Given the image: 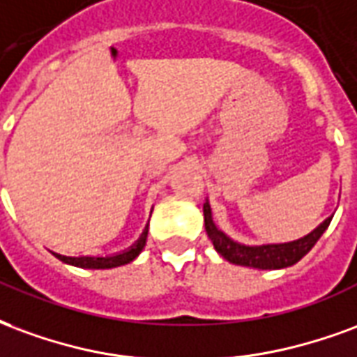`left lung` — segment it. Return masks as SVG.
Masks as SVG:
<instances>
[{
  "label": "left lung",
  "mask_w": 357,
  "mask_h": 357,
  "mask_svg": "<svg viewBox=\"0 0 357 357\" xmlns=\"http://www.w3.org/2000/svg\"><path fill=\"white\" fill-rule=\"evenodd\" d=\"M204 218H205V232L213 241V245L217 249V253L225 257L226 261L239 266L259 268V270H278V268L293 266L295 262L303 259L304 255L316 245L317 239L321 238V234L327 230V226L331 222V218H325L316 230H312L308 236L289 241V243H272V245H241L238 241H234L220 232L211 215L209 202L204 204Z\"/></svg>",
  "instance_id": "obj_1"
}]
</instances>
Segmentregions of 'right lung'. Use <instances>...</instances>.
Instances as JSON below:
<instances>
[{
  "mask_svg": "<svg viewBox=\"0 0 357 357\" xmlns=\"http://www.w3.org/2000/svg\"><path fill=\"white\" fill-rule=\"evenodd\" d=\"M146 236H148V226L144 228V232L139 238V241L131 245L127 251L118 255H112V257H64V255L53 253L59 261L66 262V264H72V266L77 268H91V270H106V268H116L123 266V264H129L140 255V251L146 245Z\"/></svg>",
  "mask_w": 357,
  "mask_h": 357,
  "instance_id": "add662e5",
  "label": "right lung"
}]
</instances>
